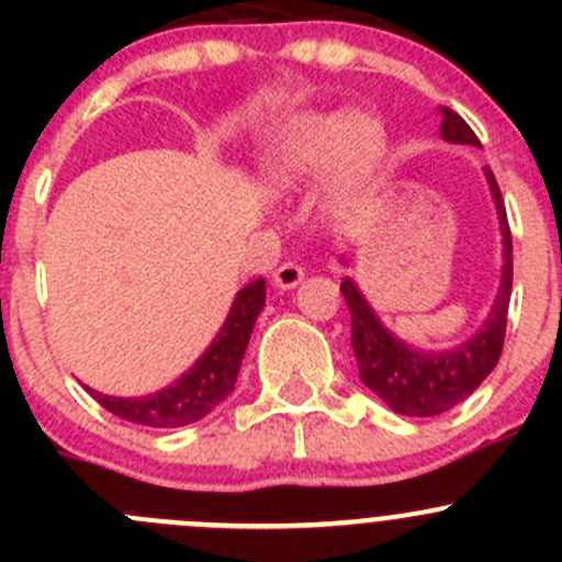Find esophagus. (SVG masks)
Segmentation results:
<instances>
[{
    "label": "esophagus",
    "mask_w": 562,
    "mask_h": 562,
    "mask_svg": "<svg viewBox=\"0 0 562 562\" xmlns=\"http://www.w3.org/2000/svg\"><path fill=\"white\" fill-rule=\"evenodd\" d=\"M302 280H304V269L296 263H282L280 269L271 274V282H274L277 291H291V288H296Z\"/></svg>",
    "instance_id": "34e87169"
}]
</instances>
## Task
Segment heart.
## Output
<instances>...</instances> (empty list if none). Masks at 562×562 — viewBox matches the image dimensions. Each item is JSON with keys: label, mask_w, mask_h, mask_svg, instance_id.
Instances as JSON below:
<instances>
[{"label": "heart", "mask_w": 562, "mask_h": 562, "mask_svg": "<svg viewBox=\"0 0 562 562\" xmlns=\"http://www.w3.org/2000/svg\"><path fill=\"white\" fill-rule=\"evenodd\" d=\"M383 149L381 122L367 113H296L277 127L260 160V176L277 198L302 195L328 181L334 201L348 206L370 190Z\"/></svg>", "instance_id": "heart-1"}]
</instances>
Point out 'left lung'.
<instances>
[{"mask_svg": "<svg viewBox=\"0 0 562 562\" xmlns=\"http://www.w3.org/2000/svg\"><path fill=\"white\" fill-rule=\"evenodd\" d=\"M440 113H443V122H440L443 140L481 146L475 133L459 113L451 111V108H440ZM484 176L490 181L497 223H501L503 271L495 304H492L490 315H486V321L481 323L473 337H468L449 350L413 348V345H407L405 339H400L383 326V321L370 307L364 293L359 291V285L350 277H345V282L339 285L345 302H348L350 323H353L350 326V342H353L361 381L400 416H440V413L451 411L486 381V375L495 370L497 359H501L514 274L512 231H508L506 206H503L495 173L484 168Z\"/></svg>", "mask_w": 562, "mask_h": 562, "instance_id": "8db88e82", "label": "left lung"}]
</instances>
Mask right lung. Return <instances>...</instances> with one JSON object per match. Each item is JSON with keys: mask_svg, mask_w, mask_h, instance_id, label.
<instances>
[{"mask_svg": "<svg viewBox=\"0 0 562 562\" xmlns=\"http://www.w3.org/2000/svg\"><path fill=\"white\" fill-rule=\"evenodd\" d=\"M266 304V280L258 277L236 293L231 313L223 328L212 339L201 359L190 367L171 386L144 396H108L100 391L83 386L100 405L124 422L140 427L173 429L201 422L231 394L239 378L241 359L252 334L255 321Z\"/></svg>", "mask_w": 562, "mask_h": 562, "instance_id": "1", "label": "right lung"}]
</instances>
